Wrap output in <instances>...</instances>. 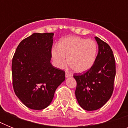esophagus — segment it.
Wrapping results in <instances>:
<instances>
[{
    "instance_id": "esophagus-1",
    "label": "esophagus",
    "mask_w": 128,
    "mask_h": 128,
    "mask_svg": "<svg viewBox=\"0 0 128 128\" xmlns=\"http://www.w3.org/2000/svg\"><path fill=\"white\" fill-rule=\"evenodd\" d=\"M72 76V74L68 73V72H66V78H69V77H71Z\"/></svg>"
}]
</instances>
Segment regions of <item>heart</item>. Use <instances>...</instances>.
Returning a JSON list of instances; mask_svg holds the SVG:
<instances>
[{
	"mask_svg": "<svg viewBox=\"0 0 128 128\" xmlns=\"http://www.w3.org/2000/svg\"><path fill=\"white\" fill-rule=\"evenodd\" d=\"M97 52L98 46L95 41L72 36L62 39L58 47L52 48V56L57 68H64L68 62L74 71L82 73L92 67Z\"/></svg>",
	"mask_w": 128,
	"mask_h": 128,
	"instance_id": "1",
	"label": "heart"
}]
</instances>
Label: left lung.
Wrapping results in <instances>:
<instances>
[{
  "label": "left lung",
  "mask_w": 128,
  "mask_h": 128,
  "mask_svg": "<svg viewBox=\"0 0 128 128\" xmlns=\"http://www.w3.org/2000/svg\"><path fill=\"white\" fill-rule=\"evenodd\" d=\"M98 53L94 64L84 74H75V91L79 105L87 111L102 108L111 98L116 76V62L110 46L95 37Z\"/></svg>",
  "instance_id": "obj_1"
}]
</instances>
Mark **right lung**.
I'll return each mask as SVG.
<instances>
[{"instance_id":"right-lung-1","label":"right lung","mask_w":128,"mask_h":128,"mask_svg":"<svg viewBox=\"0 0 128 128\" xmlns=\"http://www.w3.org/2000/svg\"><path fill=\"white\" fill-rule=\"evenodd\" d=\"M54 34L34 33L21 41L12 62L15 94L28 108L43 110L52 102L65 72L50 63Z\"/></svg>"}]
</instances>
